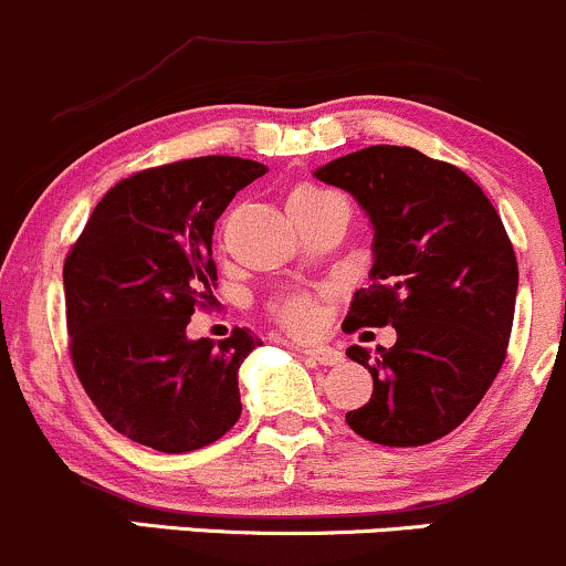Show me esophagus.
Returning a JSON list of instances; mask_svg holds the SVG:
<instances>
[{"label": "esophagus", "instance_id": "1", "mask_svg": "<svg viewBox=\"0 0 566 566\" xmlns=\"http://www.w3.org/2000/svg\"><path fill=\"white\" fill-rule=\"evenodd\" d=\"M303 354H306L312 363L319 365H338L340 359H344V354L333 349V346H303Z\"/></svg>", "mask_w": 566, "mask_h": 566}]
</instances>
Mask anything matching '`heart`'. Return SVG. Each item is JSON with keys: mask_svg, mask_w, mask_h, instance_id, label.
<instances>
[{"mask_svg": "<svg viewBox=\"0 0 566 566\" xmlns=\"http://www.w3.org/2000/svg\"><path fill=\"white\" fill-rule=\"evenodd\" d=\"M333 207H346L338 192L319 188L314 182H297L287 192V209L295 222L308 220V217L325 212ZM271 316L293 333H312L319 325V303L308 290H293V293L279 295L271 303Z\"/></svg>", "mask_w": 566, "mask_h": 566, "instance_id": "heart-1", "label": "heart"}]
</instances>
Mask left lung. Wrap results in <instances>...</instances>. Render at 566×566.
<instances>
[{"instance_id":"8db88e82","label":"left lung","mask_w":566,"mask_h":566,"mask_svg":"<svg viewBox=\"0 0 566 566\" xmlns=\"http://www.w3.org/2000/svg\"><path fill=\"white\" fill-rule=\"evenodd\" d=\"M314 174L374 222V282L354 293L344 331H397L376 357L346 349L374 376L346 424L378 446L432 443L475 411L505 363L518 290L505 226L468 174L413 147H365Z\"/></svg>"}]
</instances>
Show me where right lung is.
Wrapping results in <instances>:
<instances>
[{"label":"right lung","mask_w":566,"mask_h":566,"mask_svg":"<svg viewBox=\"0 0 566 566\" xmlns=\"http://www.w3.org/2000/svg\"><path fill=\"white\" fill-rule=\"evenodd\" d=\"M269 171L231 155L120 179L64 260L74 374L107 424L164 454L214 443L239 421V368L263 340L185 335L217 287L212 233L241 188Z\"/></svg>","instance_id":"right-lung-1"}]
</instances>
